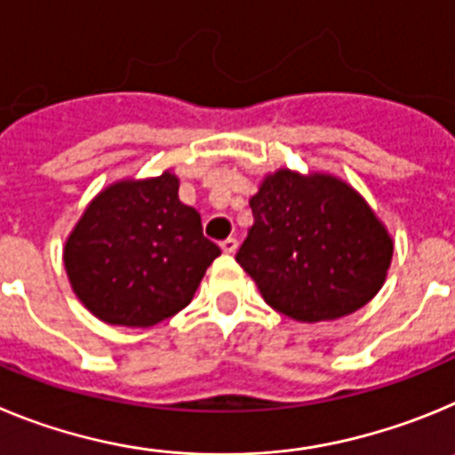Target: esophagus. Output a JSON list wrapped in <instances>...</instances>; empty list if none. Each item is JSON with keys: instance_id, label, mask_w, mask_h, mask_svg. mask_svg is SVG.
<instances>
[{"instance_id": "34e87169", "label": "esophagus", "mask_w": 455, "mask_h": 455, "mask_svg": "<svg viewBox=\"0 0 455 455\" xmlns=\"http://www.w3.org/2000/svg\"><path fill=\"white\" fill-rule=\"evenodd\" d=\"M237 244H240V243H237L235 237H227V240H224V243H222V251L224 253H235L237 251Z\"/></svg>"}]
</instances>
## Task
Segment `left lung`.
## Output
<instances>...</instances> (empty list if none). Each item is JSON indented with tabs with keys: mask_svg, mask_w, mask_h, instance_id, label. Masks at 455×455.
Wrapping results in <instances>:
<instances>
[{
	"mask_svg": "<svg viewBox=\"0 0 455 455\" xmlns=\"http://www.w3.org/2000/svg\"><path fill=\"white\" fill-rule=\"evenodd\" d=\"M249 206L253 227L235 260L278 313L297 322L345 317L386 281L390 235L339 179L278 170Z\"/></svg>",
	"mask_w": 455,
	"mask_h": 455,
	"instance_id": "obj_1",
	"label": "left lung"
}]
</instances>
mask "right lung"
Masks as SVG:
<instances>
[{
    "label": "right lung",
    "instance_id": "right-lung-1",
    "mask_svg": "<svg viewBox=\"0 0 455 455\" xmlns=\"http://www.w3.org/2000/svg\"><path fill=\"white\" fill-rule=\"evenodd\" d=\"M222 249L179 199L170 172L106 188L65 244V269L92 315L117 326H154L192 301Z\"/></svg>",
    "mask_w": 455,
    "mask_h": 455
}]
</instances>
